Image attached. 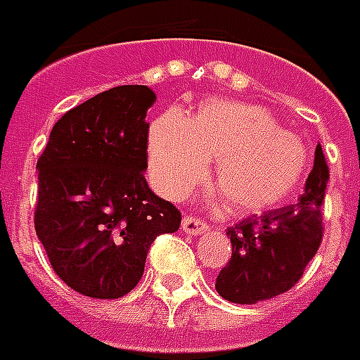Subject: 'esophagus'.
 Instances as JSON below:
<instances>
[{
    "mask_svg": "<svg viewBox=\"0 0 360 360\" xmlns=\"http://www.w3.org/2000/svg\"><path fill=\"white\" fill-rule=\"evenodd\" d=\"M181 228L186 233H191V236H198V233H203V231L209 230L207 222H203L202 219H198V217H192V214H185V219L181 222Z\"/></svg>",
    "mask_w": 360,
    "mask_h": 360,
    "instance_id": "esophagus-1",
    "label": "esophagus"
}]
</instances>
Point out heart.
Wrapping results in <instances>:
<instances>
[{
  "label": "heart",
  "instance_id": "obj_1",
  "mask_svg": "<svg viewBox=\"0 0 360 360\" xmlns=\"http://www.w3.org/2000/svg\"><path fill=\"white\" fill-rule=\"evenodd\" d=\"M214 158V183L237 213L285 203L310 166L304 141L254 104L211 101L192 120L169 110L153 123L149 172L169 200L188 194Z\"/></svg>",
  "mask_w": 360,
  "mask_h": 360
}]
</instances>
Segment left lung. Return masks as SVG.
Masks as SVG:
<instances>
[{
  "mask_svg": "<svg viewBox=\"0 0 360 360\" xmlns=\"http://www.w3.org/2000/svg\"><path fill=\"white\" fill-rule=\"evenodd\" d=\"M327 183L329 166L318 146L304 192L295 203L228 228L231 257L217 278L220 297L237 304H254L291 290L301 280L323 239L321 207Z\"/></svg>",
  "mask_w": 360,
  "mask_h": 360,
  "instance_id": "obj_1",
  "label": "left lung"
}]
</instances>
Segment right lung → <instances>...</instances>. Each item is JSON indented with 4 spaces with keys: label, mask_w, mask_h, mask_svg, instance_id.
Masks as SVG:
<instances>
[{
    "label": "right lung",
    "mask_w": 360,
    "mask_h": 360,
    "mask_svg": "<svg viewBox=\"0 0 360 360\" xmlns=\"http://www.w3.org/2000/svg\"><path fill=\"white\" fill-rule=\"evenodd\" d=\"M147 86H120L69 110L37 160L35 231L65 284L120 299L140 282L149 246L181 211L147 186Z\"/></svg>",
    "instance_id": "right-lung-1"
}]
</instances>
